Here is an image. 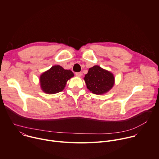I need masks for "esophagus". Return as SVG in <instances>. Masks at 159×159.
Returning <instances> with one entry per match:
<instances>
[{"label":"esophagus","instance_id":"esophagus-1","mask_svg":"<svg viewBox=\"0 0 159 159\" xmlns=\"http://www.w3.org/2000/svg\"><path fill=\"white\" fill-rule=\"evenodd\" d=\"M75 75L77 77H81L82 75V72H76Z\"/></svg>","mask_w":159,"mask_h":159}]
</instances>
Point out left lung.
I'll use <instances>...</instances> for the list:
<instances>
[{
    "instance_id": "8db88e82",
    "label": "left lung",
    "mask_w": 159,
    "mask_h": 159,
    "mask_svg": "<svg viewBox=\"0 0 159 159\" xmlns=\"http://www.w3.org/2000/svg\"><path fill=\"white\" fill-rule=\"evenodd\" d=\"M84 80L87 89L95 94L106 93L115 83L113 74L98 65L90 68Z\"/></svg>"
}]
</instances>
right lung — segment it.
<instances>
[{"label":"right lung","mask_w":159,"mask_h":159,"mask_svg":"<svg viewBox=\"0 0 159 159\" xmlns=\"http://www.w3.org/2000/svg\"><path fill=\"white\" fill-rule=\"evenodd\" d=\"M74 75L71 70H65L60 65H55L40 76L41 87L47 94L60 93L65 88L66 81Z\"/></svg>","instance_id":"1"}]
</instances>
